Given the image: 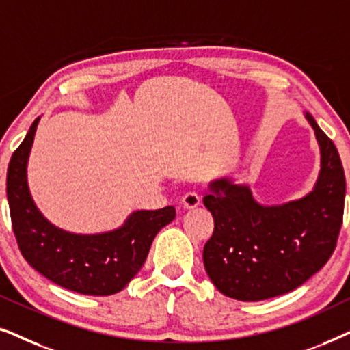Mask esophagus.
Returning <instances> with one entry per match:
<instances>
[{"label":"esophagus","mask_w":350,"mask_h":350,"mask_svg":"<svg viewBox=\"0 0 350 350\" xmlns=\"http://www.w3.org/2000/svg\"><path fill=\"white\" fill-rule=\"evenodd\" d=\"M181 204H183L185 208H196L200 204V196L194 191H189L181 198Z\"/></svg>","instance_id":"obj_1"}]
</instances>
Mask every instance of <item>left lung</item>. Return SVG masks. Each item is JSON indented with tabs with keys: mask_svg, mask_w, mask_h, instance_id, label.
<instances>
[{
	"mask_svg": "<svg viewBox=\"0 0 350 350\" xmlns=\"http://www.w3.org/2000/svg\"><path fill=\"white\" fill-rule=\"evenodd\" d=\"M314 127L322 172L312 193L282 207H262L247 186L223 178L210 185L204 205L213 234L204 247V266L223 295L262 301L298 288L327 265L342 226L346 176L338 150Z\"/></svg>",
	"mask_w": 350,
	"mask_h": 350,
	"instance_id": "1",
	"label": "left lung"
}]
</instances>
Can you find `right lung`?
Returning a JSON list of instances; mask_svg holds the SVG:
<instances>
[{"mask_svg": "<svg viewBox=\"0 0 350 350\" xmlns=\"http://www.w3.org/2000/svg\"><path fill=\"white\" fill-rule=\"evenodd\" d=\"M38 121L8 167L9 212L18 250L28 265L66 290L92 296L118 293L142 269L156 234L175 218V208L140 210L121 229L98 236H76L52 226L38 212L27 186V159Z\"/></svg>", "mask_w": 350, "mask_h": 350, "instance_id": "right-lung-1", "label": "right lung"}]
</instances>
